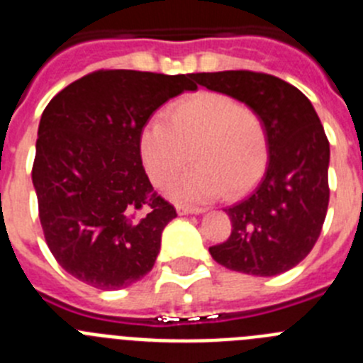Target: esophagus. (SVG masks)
Returning <instances> with one entry per match:
<instances>
[{
    "instance_id": "esophagus-1",
    "label": "esophagus",
    "mask_w": 363,
    "mask_h": 363,
    "mask_svg": "<svg viewBox=\"0 0 363 363\" xmlns=\"http://www.w3.org/2000/svg\"><path fill=\"white\" fill-rule=\"evenodd\" d=\"M176 211H178V214H182V216H185V214H201L203 213V209H200V207H189V205H178V207H176Z\"/></svg>"
}]
</instances>
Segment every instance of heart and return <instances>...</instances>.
<instances>
[{
    "label": "heart",
    "instance_id": "1",
    "mask_svg": "<svg viewBox=\"0 0 363 363\" xmlns=\"http://www.w3.org/2000/svg\"><path fill=\"white\" fill-rule=\"evenodd\" d=\"M138 149L152 184L165 189L187 167H196L176 182L171 196L201 203L236 196L262 176L269 140L264 118L252 107L220 92H196L167 111V123L152 120L140 133Z\"/></svg>",
    "mask_w": 363,
    "mask_h": 363
}]
</instances>
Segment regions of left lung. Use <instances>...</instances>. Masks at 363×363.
<instances>
[{"label": "left lung", "instance_id": "obj_1", "mask_svg": "<svg viewBox=\"0 0 363 363\" xmlns=\"http://www.w3.org/2000/svg\"><path fill=\"white\" fill-rule=\"evenodd\" d=\"M198 85L252 107L264 118L269 162L264 178L225 213L227 242L209 247L218 264L252 277H277L306 258L329 205V142L313 104L296 86L251 70L194 74Z\"/></svg>", "mask_w": 363, "mask_h": 363}]
</instances>
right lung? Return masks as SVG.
<instances>
[{
  "instance_id": "1",
  "label": "right lung",
  "mask_w": 363,
  "mask_h": 363,
  "mask_svg": "<svg viewBox=\"0 0 363 363\" xmlns=\"http://www.w3.org/2000/svg\"><path fill=\"white\" fill-rule=\"evenodd\" d=\"M194 74L96 70L41 114L32 184L50 252L96 289H123L152 269L176 209L154 191L138 149L156 108Z\"/></svg>"
}]
</instances>
